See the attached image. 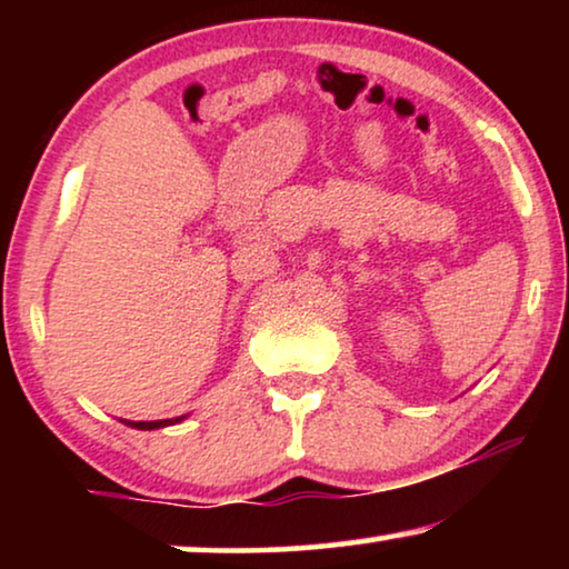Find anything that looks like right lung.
<instances>
[{
  "mask_svg": "<svg viewBox=\"0 0 569 569\" xmlns=\"http://www.w3.org/2000/svg\"><path fill=\"white\" fill-rule=\"evenodd\" d=\"M173 422H181V417L176 419H160V422H134L131 427H137V430H158V427H166V425H173Z\"/></svg>",
  "mask_w": 569,
  "mask_h": 569,
  "instance_id": "right-lung-1",
  "label": "right lung"
}]
</instances>
